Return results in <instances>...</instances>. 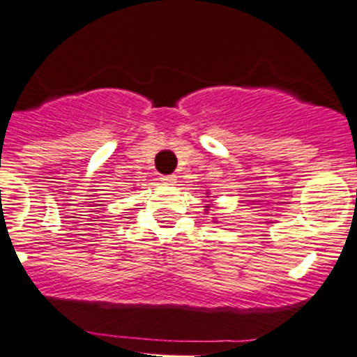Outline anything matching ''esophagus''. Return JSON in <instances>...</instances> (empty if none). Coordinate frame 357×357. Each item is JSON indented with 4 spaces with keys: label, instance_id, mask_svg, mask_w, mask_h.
<instances>
[{
    "label": "esophagus",
    "instance_id": "34e87169",
    "mask_svg": "<svg viewBox=\"0 0 357 357\" xmlns=\"http://www.w3.org/2000/svg\"><path fill=\"white\" fill-rule=\"evenodd\" d=\"M162 183L163 185H174L176 183V176H162Z\"/></svg>",
    "mask_w": 357,
    "mask_h": 357
}]
</instances>
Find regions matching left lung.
I'll list each match as a JSON object with an SVG mask.
<instances>
[{"label": "left lung", "mask_w": 357, "mask_h": 357, "mask_svg": "<svg viewBox=\"0 0 357 357\" xmlns=\"http://www.w3.org/2000/svg\"><path fill=\"white\" fill-rule=\"evenodd\" d=\"M204 208H206V213H208V209H209V206H204Z\"/></svg>", "instance_id": "1"}]
</instances>
